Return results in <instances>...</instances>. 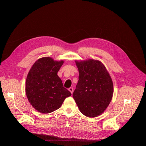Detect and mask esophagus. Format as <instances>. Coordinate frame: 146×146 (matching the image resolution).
<instances>
[{"mask_svg": "<svg viewBox=\"0 0 146 146\" xmlns=\"http://www.w3.org/2000/svg\"><path fill=\"white\" fill-rule=\"evenodd\" d=\"M68 90L71 92V94H73V88L70 87V88H69V90Z\"/></svg>", "mask_w": 146, "mask_h": 146, "instance_id": "esophagus-1", "label": "esophagus"}]
</instances>
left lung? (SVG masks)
I'll return each instance as SVG.
<instances>
[{"mask_svg": "<svg viewBox=\"0 0 146 146\" xmlns=\"http://www.w3.org/2000/svg\"><path fill=\"white\" fill-rule=\"evenodd\" d=\"M78 81L73 97L81 113L88 117L102 114L110 104L113 95L112 79L98 60H76Z\"/></svg>", "mask_w": 146, "mask_h": 146, "instance_id": "1", "label": "left lung"}]
</instances>
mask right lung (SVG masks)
Wrapping results in <instances>:
<instances>
[{
  "label": "right lung",
  "mask_w": 146,
  "mask_h": 146,
  "mask_svg": "<svg viewBox=\"0 0 146 146\" xmlns=\"http://www.w3.org/2000/svg\"><path fill=\"white\" fill-rule=\"evenodd\" d=\"M64 63L51 57L37 59L27 77L25 92L29 103L37 111L47 114L59 109L71 93L64 87L57 73Z\"/></svg>",
  "instance_id": "1"
}]
</instances>
